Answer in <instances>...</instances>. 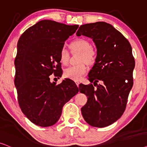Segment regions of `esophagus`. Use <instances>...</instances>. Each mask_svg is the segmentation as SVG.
<instances>
[{
  "instance_id": "34e87169",
  "label": "esophagus",
  "mask_w": 147,
  "mask_h": 147,
  "mask_svg": "<svg viewBox=\"0 0 147 147\" xmlns=\"http://www.w3.org/2000/svg\"><path fill=\"white\" fill-rule=\"evenodd\" d=\"M79 84H80L79 82H76V85H77V87H79Z\"/></svg>"
}]
</instances>
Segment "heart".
<instances>
[{
  "instance_id": "heart-1",
  "label": "heart",
  "mask_w": 147,
  "mask_h": 147,
  "mask_svg": "<svg viewBox=\"0 0 147 147\" xmlns=\"http://www.w3.org/2000/svg\"><path fill=\"white\" fill-rule=\"evenodd\" d=\"M70 48L73 51L81 52L79 62L81 64L71 66L66 68L64 71V76L72 81H79L87 71L86 63L93 64L95 61V52L91 48V45L89 41L83 38H79L72 41L70 44ZM59 60L63 65H67L69 61V54L64 48H62L59 52Z\"/></svg>"
}]
</instances>
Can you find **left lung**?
Segmentation results:
<instances>
[{"label": "left lung", "mask_w": 147, "mask_h": 147, "mask_svg": "<svg viewBox=\"0 0 147 147\" xmlns=\"http://www.w3.org/2000/svg\"><path fill=\"white\" fill-rule=\"evenodd\" d=\"M76 34L91 38L97 48L95 62L89 73L93 85L81 84L79 87L87 97L82 115L91 126L103 128L116 122L126 109L135 66L132 47L120 31L103 21L81 25Z\"/></svg>", "instance_id": "obj_1"}]
</instances>
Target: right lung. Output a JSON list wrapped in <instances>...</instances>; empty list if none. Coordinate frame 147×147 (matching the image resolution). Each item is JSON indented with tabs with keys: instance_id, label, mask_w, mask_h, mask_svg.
Wrapping results in <instances>:
<instances>
[{
	"instance_id": "obj_1",
	"label": "right lung",
	"mask_w": 147,
	"mask_h": 147,
	"mask_svg": "<svg viewBox=\"0 0 147 147\" xmlns=\"http://www.w3.org/2000/svg\"><path fill=\"white\" fill-rule=\"evenodd\" d=\"M78 27V25L42 20L27 29L19 39L15 60L19 105L25 116L39 126L55 124L64 105L79 92L72 80L65 79L56 85L50 79L53 73L61 77L59 52Z\"/></svg>"
}]
</instances>
